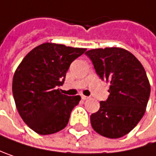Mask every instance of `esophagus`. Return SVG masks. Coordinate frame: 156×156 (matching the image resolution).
Masks as SVG:
<instances>
[{
	"instance_id": "esophagus-1",
	"label": "esophagus",
	"mask_w": 156,
	"mask_h": 156,
	"mask_svg": "<svg viewBox=\"0 0 156 156\" xmlns=\"http://www.w3.org/2000/svg\"><path fill=\"white\" fill-rule=\"evenodd\" d=\"M81 97H82V99H83V100H87V99L89 98L88 96H85V95H83V94H82V95H81Z\"/></svg>"
}]
</instances>
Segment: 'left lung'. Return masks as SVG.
<instances>
[{"label":"left lung","instance_id":"left-lung-1","mask_svg":"<svg viewBox=\"0 0 156 156\" xmlns=\"http://www.w3.org/2000/svg\"><path fill=\"white\" fill-rule=\"evenodd\" d=\"M96 73L110 83L106 101L91 115L99 134L120 138L130 133L144 116L151 87L142 63L130 51L117 47L93 49L86 52Z\"/></svg>","mask_w":156,"mask_h":156}]
</instances>
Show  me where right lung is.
Returning <instances> with one entry per match:
<instances>
[{
	"label": "right lung",
	"instance_id": "add662e5",
	"mask_svg": "<svg viewBox=\"0 0 156 156\" xmlns=\"http://www.w3.org/2000/svg\"><path fill=\"white\" fill-rule=\"evenodd\" d=\"M86 49L45 42L33 49L16 69L12 94L23 122L35 133L46 135L62 130L81 96L62 94L70 64Z\"/></svg>",
	"mask_w": 156,
	"mask_h": 156
}]
</instances>
